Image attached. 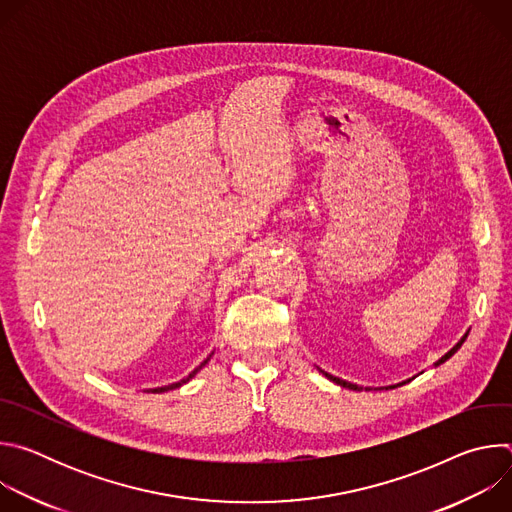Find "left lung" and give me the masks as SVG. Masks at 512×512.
<instances>
[{
	"mask_svg": "<svg viewBox=\"0 0 512 512\" xmlns=\"http://www.w3.org/2000/svg\"><path fill=\"white\" fill-rule=\"evenodd\" d=\"M468 332H470V330H468ZM468 332H466V334H464V336H462V338L458 340V344H456V346H454L452 350H448V352H446V354H444V356H442L440 360H437V362L433 364V367H440V364H444V362H446L448 358H452V356H454V354H456V352L460 350V346H462V344L466 342V338H468ZM318 371H320V373H322V375H324L326 379H330L332 383H336V385H340V387H344V389H352V391H362V387H358V385H354V383H348V381H342V379H338V377H332L330 373H324L322 369H318ZM409 381H411V379H407V381H403V383H397V385H391V387H385V389H395V387H401V385H405V383H409Z\"/></svg>",
	"mask_w": 512,
	"mask_h": 512,
	"instance_id": "8db88e82",
	"label": "left lung"
}]
</instances>
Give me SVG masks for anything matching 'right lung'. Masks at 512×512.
Segmentation results:
<instances>
[{
    "instance_id": "obj_1",
    "label": "right lung",
    "mask_w": 512,
    "mask_h": 512,
    "mask_svg": "<svg viewBox=\"0 0 512 512\" xmlns=\"http://www.w3.org/2000/svg\"><path fill=\"white\" fill-rule=\"evenodd\" d=\"M210 356H212V354H210ZM210 356H206V358H204V360L198 364V367H196V369H194V371H192V373L186 377V379H182V381H178V383H172V385H164V387H156V389H150L148 393H166V391H172V389H178V387L186 385V383H188V381H190V379H192V377H194V375H196V373H198V371L204 367V364L210 360Z\"/></svg>"
}]
</instances>
